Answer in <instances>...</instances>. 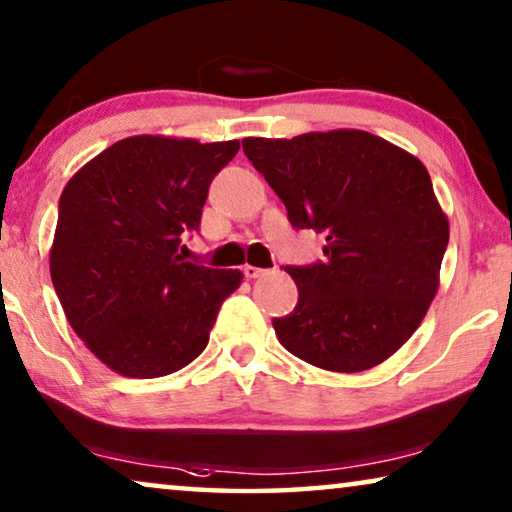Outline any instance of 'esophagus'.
<instances>
[{
	"mask_svg": "<svg viewBox=\"0 0 512 512\" xmlns=\"http://www.w3.org/2000/svg\"><path fill=\"white\" fill-rule=\"evenodd\" d=\"M264 269H259V266H253V264H246V266H243V276H246V278H250V280H253V278H259V276H264Z\"/></svg>",
	"mask_w": 512,
	"mask_h": 512,
	"instance_id": "34e87169",
	"label": "esophagus"
}]
</instances>
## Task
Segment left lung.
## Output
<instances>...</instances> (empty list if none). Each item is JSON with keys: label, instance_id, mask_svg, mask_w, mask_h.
Instances as JSON below:
<instances>
[{"label": "left lung", "instance_id": "8db88e82", "mask_svg": "<svg viewBox=\"0 0 512 512\" xmlns=\"http://www.w3.org/2000/svg\"><path fill=\"white\" fill-rule=\"evenodd\" d=\"M297 229L325 234V262L285 266L299 301L273 318L304 362L357 373L392 357L438 290L450 225L424 164L362 129L243 139Z\"/></svg>", "mask_w": 512, "mask_h": 512}]
</instances>
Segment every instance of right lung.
Masks as SVG:
<instances>
[{"label": "right lung", "mask_w": 512, "mask_h": 512, "mask_svg": "<svg viewBox=\"0 0 512 512\" xmlns=\"http://www.w3.org/2000/svg\"><path fill=\"white\" fill-rule=\"evenodd\" d=\"M239 141L129 136L74 174L60 197L50 278L71 329L127 378H160L206 348L239 269L183 259L208 185Z\"/></svg>", "instance_id": "1"}]
</instances>
